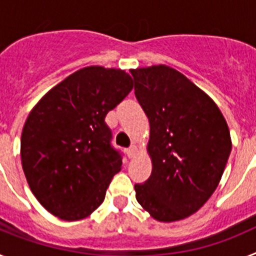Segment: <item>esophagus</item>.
I'll use <instances>...</instances> for the list:
<instances>
[{
	"instance_id": "esophagus-1",
	"label": "esophagus",
	"mask_w": 256,
	"mask_h": 256,
	"mask_svg": "<svg viewBox=\"0 0 256 256\" xmlns=\"http://www.w3.org/2000/svg\"><path fill=\"white\" fill-rule=\"evenodd\" d=\"M136 152H137V146H136V144H132V146L126 150V155H128V158H133V156L136 155Z\"/></svg>"
}]
</instances>
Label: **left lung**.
I'll return each instance as SVG.
<instances>
[{"instance_id": "8db88e82", "label": "left lung", "mask_w": 256, "mask_h": 256, "mask_svg": "<svg viewBox=\"0 0 256 256\" xmlns=\"http://www.w3.org/2000/svg\"><path fill=\"white\" fill-rule=\"evenodd\" d=\"M134 94L150 122L152 172L134 184L136 198L154 219L176 222L209 200L224 172L232 142L216 102L166 65L130 70Z\"/></svg>"}]
</instances>
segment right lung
Instances as JSON below:
<instances>
[{
    "instance_id": "obj_1",
    "label": "right lung",
    "mask_w": 256,
    "mask_h": 256,
    "mask_svg": "<svg viewBox=\"0 0 256 256\" xmlns=\"http://www.w3.org/2000/svg\"><path fill=\"white\" fill-rule=\"evenodd\" d=\"M132 88L124 70L87 66L33 108L22 128L20 155L29 187L47 212L79 220L102 204L122 168L105 118Z\"/></svg>"
}]
</instances>
